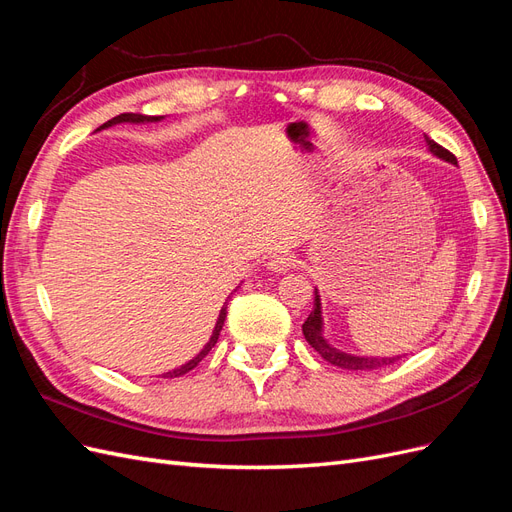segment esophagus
<instances>
[{"mask_svg": "<svg viewBox=\"0 0 512 512\" xmlns=\"http://www.w3.org/2000/svg\"><path fill=\"white\" fill-rule=\"evenodd\" d=\"M294 256L292 254H288V252H277V254H273L271 258H269V262H267V267H269V271H273V273H286L288 269H292L294 267Z\"/></svg>", "mask_w": 512, "mask_h": 512, "instance_id": "obj_1", "label": "esophagus"}]
</instances>
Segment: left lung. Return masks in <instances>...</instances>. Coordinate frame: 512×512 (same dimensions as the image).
I'll return each instance as SVG.
<instances>
[{
	"label": "left lung",
	"mask_w": 512,
	"mask_h": 512,
	"mask_svg": "<svg viewBox=\"0 0 512 512\" xmlns=\"http://www.w3.org/2000/svg\"><path fill=\"white\" fill-rule=\"evenodd\" d=\"M427 141V147L429 151L433 153V156L444 160V162H451V164H457V158L453 156L451 151H446L444 147H440L436 141H431L429 136H425ZM322 303H320V294L318 290H314V309L312 314L307 316V320L303 322V335L307 339V344L312 346L324 361L331 363V365H337L342 369H350V371H371V369H378V367H384V365H391L395 361H399L401 356H356V354H348L344 350H337L333 348L327 339H324L322 331Z\"/></svg>",
	"instance_id": "obj_1"
}]
</instances>
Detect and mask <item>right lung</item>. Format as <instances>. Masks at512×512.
I'll use <instances>...</instances> for the list:
<instances>
[{"label": "right lung", "instance_id": "add662e5", "mask_svg": "<svg viewBox=\"0 0 512 512\" xmlns=\"http://www.w3.org/2000/svg\"><path fill=\"white\" fill-rule=\"evenodd\" d=\"M164 117L162 115H141V113H121V115H117V117H113L111 121H106V123H102V126L98 128V132L100 130H106V128H111V126H117V123H156V121H162ZM226 303H224V307L220 309V316H218V322H215V327H213V333H211V337H209V342L205 344V348L200 350L192 361H188V363H183L181 367H177V369H173V371H166V374L162 376V378H179V376H183V374H188V371H192L200 361L205 359V356L209 354V350L215 346V342H218V337H220V331H222V327H224V320H226Z\"/></svg>", "mask_w": 512, "mask_h": 512}]
</instances>
